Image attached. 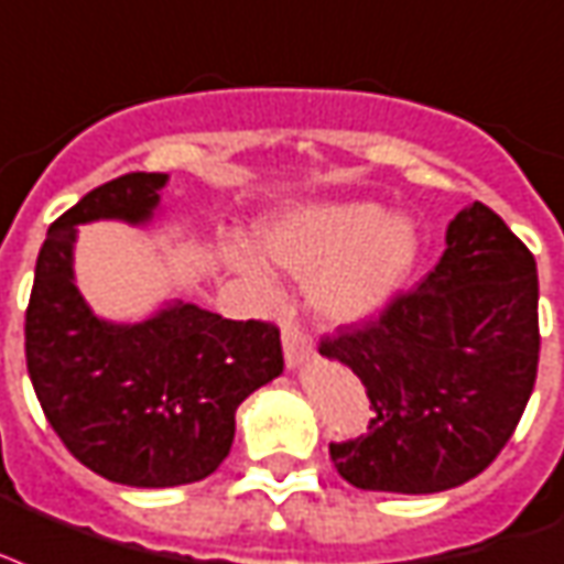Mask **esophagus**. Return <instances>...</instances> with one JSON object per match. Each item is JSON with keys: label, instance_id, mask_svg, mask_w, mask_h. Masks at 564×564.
<instances>
[{"label": "esophagus", "instance_id": "obj_1", "mask_svg": "<svg viewBox=\"0 0 564 564\" xmlns=\"http://www.w3.org/2000/svg\"><path fill=\"white\" fill-rule=\"evenodd\" d=\"M313 355H316V351H313L311 337L301 328H295V325H286V328H283V358H286V367H301V364L311 360Z\"/></svg>", "mask_w": 564, "mask_h": 564}]
</instances>
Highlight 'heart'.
<instances>
[{
  "instance_id": "b5f03b06",
  "label": "heart",
  "mask_w": 564,
  "mask_h": 564,
  "mask_svg": "<svg viewBox=\"0 0 564 564\" xmlns=\"http://www.w3.org/2000/svg\"><path fill=\"white\" fill-rule=\"evenodd\" d=\"M257 239L272 263L311 278L313 311L330 322L378 316L405 286L420 257L414 218L384 213L376 200L281 213L257 230ZM234 263L260 290H272V274L260 257L236 251Z\"/></svg>"
}]
</instances>
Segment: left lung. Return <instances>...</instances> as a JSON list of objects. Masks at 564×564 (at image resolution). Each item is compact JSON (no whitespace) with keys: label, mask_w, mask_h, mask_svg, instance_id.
<instances>
[{"label":"left lung","mask_w":564,"mask_h":564,"mask_svg":"<svg viewBox=\"0 0 564 564\" xmlns=\"http://www.w3.org/2000/svg\"><path fill=\"white\" fill-rule=\"evenodd\" d=\"M539 272L500 215L470 204L414 292L376 322L322 339L367 387V435L330 444L360 491L437 494L470 482L509 444L539 372Z\"/></svg>","instance_id":"left-lung-1"}]
</instances>
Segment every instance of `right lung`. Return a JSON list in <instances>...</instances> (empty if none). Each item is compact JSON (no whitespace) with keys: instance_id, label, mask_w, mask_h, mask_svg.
I'll use <instances>...</instances> for the list:
<instances>
[{"instance_id":"obj_1","label":"right lung","mask_w":564,"mask_h":564,"mask_svg":"<svg viewBox=\"0 0 564 564\" xmlns=\"http://www.w3.org/2000/svg\"><path fill=\"white\" fill-rule=\"evenodd\" d=\"M167 174H123L53 221L25 311V364L43 414L88 470L132 488L200 482L225 462L236 408L283 372L281 330L165 301L141 322L102 319L73 274L79 225L153 221Z\"/></svg>"}]
</instances>
